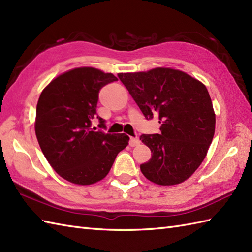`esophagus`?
Segmentation results:
<instances>
[{
    "mask_svg": "<svg viewBox=\"0 0 252 252\" xmlns=\"http://www.w3.org/2000/svg\"><path fill=\"white\" fill-rule=\"evenodd\" d=\"M139 144V139L137 137H131L130 138V146L131 147H135Z\"/></svg>",
    "mask_w": 252,
    "mask_h": 252,
    "instance_id": "esophagus-1",
    "label": "esophagus"
}]
</instances>
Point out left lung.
Returning a JSON list of instances; mask_svg holds the SVG:
<instances>
[{"mask_svg":"<svg viewBox=\"0 0 252 252\" xmlns=\"http://www.w3.org/2000/svg\"><path fill=\"white\" fill-rule=\"evenodd\" d=\"M118 77L145 118L159 117L160 134L139 139L151 150L140 164L144 176L161 186L183 183L205 158L215 134L216 116L209 93L201 81L173 68L120 73Z\"/></svg>","mask_w":252,"mask_h":252,"instance_id":"left-lung-1","label":"left lung"}]
</instances>
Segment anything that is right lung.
<instances>
[{
  "mask_svg": "<svg viewBox=\"0 0 252 252\" xmlns=\"http://www.w3.org/2000/svg\"><path fill=\"white\" fill-rule=\"evenodd\" d=\"M118 80L93 67L74 68L58 76L40 93L35 133L47 161L62 178L76 185L102 180L130 137L91 126L98 92ZM101 128L105 120L96 116Z\"/></svg>",
  "mask_w": 252,
  "mask_h": 252,
  "instance_id": "add662e5",
  "label": "right lung"
}]
</instances>
